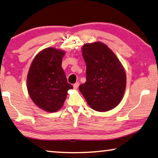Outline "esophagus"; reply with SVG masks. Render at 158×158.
Segmentation results:
<instances>
[{
	"label": "esophagus",
	"mask_w": 158,
	"mask_h": 158,
	"mask_svg": "<svg viewBox=\"0 0 158 158\" xmlns=\"http://www.w3.org/2000/svg\"><path fill=\"white\" fill-rule=\"evenodd\" d=\"M79 86V82H77V83H75L74 85H73V86H74V88L75 89H78Z\"/></svg>",
	"instance_id": "1"
}]
</instances>
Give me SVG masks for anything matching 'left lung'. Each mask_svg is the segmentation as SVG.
Returning <instances> with one entry per match:
<instances>
[{
	"label": "left lung",
	"mask_w": 158,
	"mask_h": 158,
	"mask_svg": "<svg viewBox=\"0 0 158 158\" xmlns=\"http://www.w3.org/2000/svg\"><path fill=\"white\" fill-rule=\"evenodd\" d=\"M82 55L86 64V81L79 91L91 108L106 112L118 105L126 87V74L121 62L105 44H85Z\"/></svg>",
	"instance_id": "obj_1"
}]
</instances>
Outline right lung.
<instances>
[{"mask_svg": "<svg viewBox=\"0 0 158 158\" xmlns=\"http://www.w3.org/2000/svg\"><path fill=\"white\" fill-rule=\"evenodd\" d=\"M64 51L49 47L40 52L33 60L27 77V89L33 102L41 110L55 112L63 106L69 84L61 67Z\"/></svg>", "mask_w": 158, "mask_h": 158, "instance_id": "add662e5", "label": "right lung"}]
</instances>
